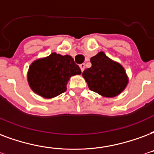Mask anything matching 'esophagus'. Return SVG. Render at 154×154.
Returning a JSON list of instances; mask_svg holds the SVG:
<instances>
[{"mask_svg":"<svg viewBox=\"0 0 154 154\" xmlns=\"http://www.w3.org/2000/svg\"><path fill=\"white\" fill-rule=\"evenodd\" d=\"M85 64H80V68H81V70H82V72H83V71H84V69H85Z\"/></svg>","mask_w":154,"mask_h":154,"instance_id":"esophagus-1","label":"esophagus"}]
</instances>
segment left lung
I'll return each mask as SVG.
<instances>
[{
	"label": "left lung",
	"mask_w": 154,
	"mask_h": 154,
	"mask_svg": "<svg viewBox=\"0 0 154 154\" xmlns=\"http://www.w3.org/2000/svg\"><path fill=\"white\" fill-rule=\"evenodd\" d=\"M90 62L92 66L82 72L90 90L106 98L116 97L124 91L128 77L121 64L107 57L103 51L91 57Z\"/></svg>",
	"instance_id": "left-lung-1"
}]
</instances>
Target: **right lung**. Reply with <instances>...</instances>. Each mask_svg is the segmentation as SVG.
Segmentation results:
<instances>
[{
	"label": "right lung",
	"mask_w": 154,
	"mask_h": 154,
	"mask_svg": "<svg viewBox=\"0 0 154 154\" xmlns=\"http://www.w3.org/2000/svg\"><path fill=\"white\" fill-rule=\"evenodd\" d=\"M82 73L72 56H62L56 52L36 60L29 67L28 84L38 95L52 98L67 90L69 78Z\"/></svg>",
	"instance_id": "obj_1"
}]
</instances>
